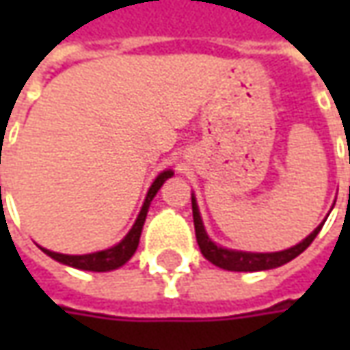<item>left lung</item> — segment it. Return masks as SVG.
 <instances>
[{
	"instance_id": "left-lung-1",
	"label": "left lung",
	"mask_w": 350,
	"mask_h": 350,
	"mask_svg": "<svg viewBox=\"0 0 350 350\" xmlns=\"http://www.w3.org/2000/svg\"><path fill=\"white\" fill-rule=\"evenodd\" d=\"M193 200V220H195V234L196 241H198V247L200 253L208 259L212 265L226 269V271H237V273H255V271H269V269H276V267H282L292 259H296L302 251L310 247V243L316 239V235L319 234L323 222L317 226L312 234L308 235L306 239H302L300 243L292 245L288 249H282V251H275V253H253V251H237V249H228L222 245H216L206 234L204 230V224L200 218V212H198V204H196L195 195L191 196Z\"/></svg>"
}]
</instances>
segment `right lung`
Masks as SVG:
<instances>
[{"label": "right lung", "mask_w": 350, "mask_h": 350, "mask_svg": "<svg viewBox=\"0 0 350 350\" xmlns=\"http://www.w3.org/2000/svg\"><path fill=\"white\" fill-rule=\"evenodd\" d=\"M169 177H173V171L171 169H165L161 171L155 181L152 183L148 195L144 198V204H142L140 214L136 218L134 226L130 228L128 232L116 245L109 249H103V251H95V253H85V255H66V253H56V251H50V249L40 247L48 257H52L54 261L62 262V265H68V267H74V269H79V271H93V273H107V271H115L118 267H122L124 262L130 261V257L136 253L138 249V243H140V235L142 228H144V222H146V216H148V210H150V204L154 200V196L157 195V191L161 189V185L167 181Z\"/></svg>", "instance_id": "add662e5"}]
</instances>
